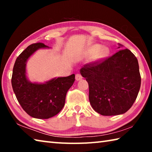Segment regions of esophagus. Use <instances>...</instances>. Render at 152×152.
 <instances>
[{
  "label": "esophagus",
  "instance_id": "obj_1",
  "mask_svg": "<svg viewBox=\"0 0 152 152\" xmlns=\"http://www.w3.org/2000/svg\"><path fill=\"white\" fill-rule=\"evenodd\" d=\"M82 79V76L80 75V74H77L76 75V81H79L80 80Z\"/></svg>",
  "mask_w": 152,
  "mask_h": 152
}]
</instances>
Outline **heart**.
<instances>
[{
    "mask_svg": "<svg viewBox=\"0 0 152 152\" xmlns=\"http://www.w3.org/2000/svg\"><path fill=\"white\" fill-rule=\"evenodd\" d=\"M109 52L110 50L107 47H105V46L101 47L100 45H94L92 46L87 51V53L88 55L94 54L92 57L93 61H99L104 60L109 56Z\"/></svg>",
    "mask_w": 152,
    "mask_h": 152,
    "instance_id": "b5f03b06",
    "label": "heart"
}]
</instances>
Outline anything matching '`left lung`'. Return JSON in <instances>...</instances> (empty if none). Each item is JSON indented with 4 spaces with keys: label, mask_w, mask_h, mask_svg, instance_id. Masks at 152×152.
Listing matches in <instances>:
<instances>
[{
    "label": "left lung",
    "mask_w": 152,
    "mask_h": 152,
    "mask_svg": "<svg viewBox=\"0 0 152 152\" xmlns=\"http://www.w3.org/2000/svg\"><path fill=\"white\" fill-rule=\"evenodd\" d=\"M123 46L119 44L118 48ZM89 86V101L104 116L123 114L137 99L141 86L137 59L123 49L100 64L84 65L80 70Z\"/></svg>",
    "instance_id": "obj_1"
}]
</instances>
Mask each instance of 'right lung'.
<instances>
[{
    "label": "right lung",
    "mask_w": 152,
    "mask_h": 152,
    "mask_svg": "<svg viewBox=\"0 0 152 152\" xmlns=\"http://www.w3.org/2000/svg\"><path fill=\"white\" fill-rule=\"evenodd\" d=\"M43 43L31 44L17 57L12 70V89L20 106L31 117L45 119L55 116L65 104L66 93L75 80V74L32 82L27 75L29 59L40 49H50Z\"/></svg>",
    "instance_id": "add662e5"
}]
</instances>
